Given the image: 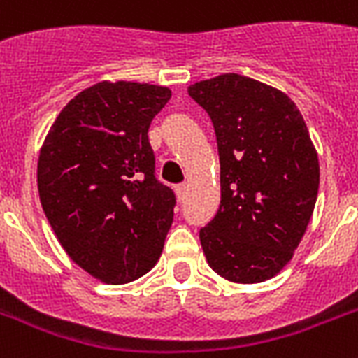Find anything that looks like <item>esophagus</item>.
Returning a JSON list of instances; mask_svg holds the SVG:
<instances>
[{"label":"esophagus","mask_w":358,"mask_h":358,"mask_svg":"<svg viewBox=\"0 0 358 358\" xmlns=\"http://www.w3.org/2000/svg\"><path fill=\"white\" fill-rule=\"evenodd\" d=\"M174 189H176V195H178V199L182 201L185 196V193H187V184H178Z\"/></svg>","instance_id":"esophagus-1"}]
</instances>
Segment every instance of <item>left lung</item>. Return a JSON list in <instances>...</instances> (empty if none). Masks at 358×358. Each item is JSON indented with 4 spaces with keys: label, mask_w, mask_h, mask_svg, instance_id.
Returning a JSON list of instances; mask_svg holds the SVG:
<instances>
[{
    "label": "left lung",
    "mask_w": 358,
    "mask_h": 358,
    "mask_svg": "<svg viewBox=\"0 0 358 358\" xmlns=\"http://www.w3.org/2000/svg\"><path fill=\"white\" fill-rule=\"evenodd\" d=\"M213 122L221 204L201 229L213 271L241 284L275 277L316 206L320 163L299 109L278 89L223 74L187 89Z\"/></svg>",
    "instance_id": "1"
}]
</instances>
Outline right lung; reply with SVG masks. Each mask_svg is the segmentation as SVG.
Segmentation results:
<instances>
[{"mask_svg":"<svg viewBox=\"0 0 358 358\" xmlns=\"http://www.w3.org/2000/svg\"><path fill=\"white\" fill-rule=\"evenodd\" d=\"M167 87L102 81L74 96L48 131L36 184L72 260L108 284L156 266L173 224L174 191L156 178L148 128Z\"/></svg>","mask_w":358,"mask_h":358,"instance_id":"obj_1","label":"right lung"}]
</instances>
